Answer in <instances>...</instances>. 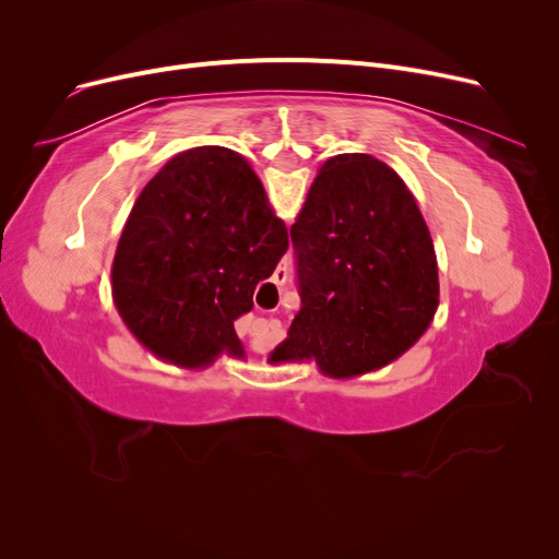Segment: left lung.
Returning <instances> with one entry per match:
<instances>
[{
	"instance_id": "1",
	"label": "left lung",
	"mask_w": 559,
	"mask_h": 559,
	"mask_svg": "<svg viewBox=\"0 0 559 559\" xmlns=\"http://www.w3.org/2000/svg\"><path fill=\"white\" fill-rule=\"evenodd\" d=\"M300 310L273 361L331 378L399 359L431 324L438 267L408 186L368 154L329 158L292 226Z\"/></svg>"
}]
</instances>
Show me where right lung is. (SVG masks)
Returning <instances> with one entry per match:
<instances>
[{
  "instance_id": "right-lung-1",
  "label": "right lung",
  "mask_w": 559,
  "mask_h": 559,
  "mask_svg": "<svg viewBox=\"0 0 559 559\" xmlns=\"http://www.w3.org/2000/svg\"><path fill=\"white\" fill-rule=\"evenodd\" d=\"M289 233L249 163L224 146L175 156L128 216L111 267L116 308L156 357L210 366L242 357L233 321L275 273Z\"/></svg>"
}]
</instances>
